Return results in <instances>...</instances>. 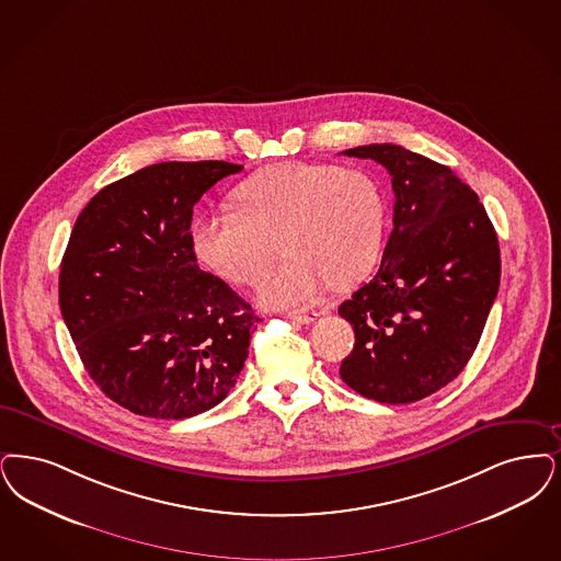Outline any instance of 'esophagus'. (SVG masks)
I'll use <instances>...</instances> for the list:
<instances>
[{"label": "esophagus", "instance_id": "esophagus-1", "mask_svg": "<svg viewBox=\"0 0 561 561\" xmlns=\"http://www.w3.org/2000/svg\"><path fill=\"white\" fill-rule=\"evenodd\" d=\"M288 317L294 319V321H300V323H313L319 313L317 311H290Z\"/></svg>", "mask_w": 561, "mask_h": 561}]
</instances>
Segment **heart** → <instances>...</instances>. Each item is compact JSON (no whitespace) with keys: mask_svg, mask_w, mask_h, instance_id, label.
<instances>
[{"mask_svg":"<svg viewBox=\"0 0 561 561\" xmlns=\"http://www.w3.org/2000/svg\"><path fill=\"white\" fill-rule=\"evenodd\" d=\"M233 201L238 210L192 224V250L217 275L252 286L275 263L284 236L291 259L259 290V300L271 307L307 305L330 284L348 288L380 256L383 196L359 169L277 162L242 181Z\"/></svg>","mask_w":561,"mask_h":561,"instance_id":"heart-1","label":"heart"}]
</instances>
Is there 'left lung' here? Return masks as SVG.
Instances as JSON below:
<instances>
[{
	"label": "left lung",
	"mask_w": 561,
	"mask_h": 561,
	"mask_svg": "<svg viewBox=\"0 0 561 561\" xmlns=\"http://www.w3.org/2000/svg\"><path fill=\"white\" fill-rule=\"evenodd\" d=\"M344 154L380 162L397 201L380 270L337 309L355 330L340 378L365 399L415 403L455 380L478 346L501 279L496 233L445 164L394 144Z\"/></svg>",
	"instance_id": "obj_1"
}]
</instances>
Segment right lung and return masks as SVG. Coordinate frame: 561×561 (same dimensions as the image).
<instances>
[{
	"label": "right lung",
	"instance_id": "obj_1",
	"mask_svg": "<svg viewBox=\"0 0 561 561\" xmlns=\"http://www.w3.org/2000/svg\"><path fill=\"white\" fill-rule=\"evenodd\" d=\"M244 167L158 162L100 190L60 265V311L91 380L116 404L185 420L221 403L261 321L198 267L194 204Z\"/></svg>",
	"mask_w": 561,
	"mask_h": 561
}]
</instances>
